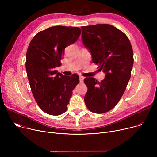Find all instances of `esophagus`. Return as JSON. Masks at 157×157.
Returning <instances> with one entry per match:
<instances>
[{
  "label": "esophagus",
  "instance_id": "34e87169",
  "mask_svg": "<svg viewBox=\"0 0 157 157\" xmlns=\"http://www.w3.org/2000/svg\"><path fill=\"white\" fill-rule=\"evenodd\" d=\"M84 77L83 76H79V81L81 82H81H83V79H84Z\"/></svg>",
  "mask_w": 157,
  "mask_h": 157
}]
</instances>
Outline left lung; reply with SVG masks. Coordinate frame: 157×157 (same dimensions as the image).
<instances>
[{
  "instance_id": "1",
  "label": "left lung",
  "mask_w": 157,
  "mask_h": 157,
  "mask_svg": "<svg viewBox=\"0 0 157 157\" xmlns=\"http://www.w3.org/2000/svg\"><path fill=\"white\" fill-rule=\"evenodd\" d=\"M81 30L92 62L105 74L100 83L94 78L84 79L88 88L85 102L92 112L104 113L118 104L126 89L134 63L132 48L124 33L111 25L82 27Z\"/></svg>"
}]
</instances>
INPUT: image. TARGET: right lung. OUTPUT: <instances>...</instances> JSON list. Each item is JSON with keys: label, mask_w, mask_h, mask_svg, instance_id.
I'll return each instance as SVG.
<instances>
[{"label": "right lung", "mask_w": 157, "mask_h": 157, "mask_svg": "<svg viewBox=\"0 0 157 157\" xmlns=\"http://www.w3.org/2000/svg\"><path fill=\"white\" fill-rule=\"evenodd\" d=\"M80 34L79 27H52L38 32L27 49L25 67L32 92L48 114L57 116L67 111L72 90L79 82L78 74L64 76L55 68L61 65L65 48Z\"/></svg>", "instance_id": "add662e5"}]
</instances>
